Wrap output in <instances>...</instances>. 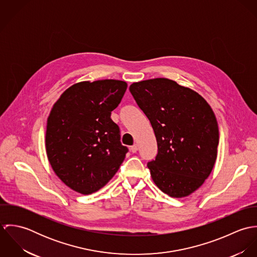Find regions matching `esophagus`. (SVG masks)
Wrapping results in <instances>:
<instances>
[{"mask_svg":"<svg viewBox=\"0 0 257 257\" xmlns=\"http://www.w3.org/2000/svg\"><path fill=\"white\" fill-rule=\"evenodd\" d=\"M138 149H139V147H138V145H134L133 147H131V151H132L133 153H136V152L138 151Z\"/></svg>","mask_w":257,"mask_h":257,"instance_id":"34e87169","label":"esophagus"}]
</instances>
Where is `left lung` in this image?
<instances>
[{
	"instance_id": "left-lung-1",
	"label": "left lung",
	"mask_w": 257,
	"mask_h": 257,
	"mask_svg": "<svg viewBox=\"0 0 257 257\" xmlns=\"http://www.w3.org/2000/svg\"><path fill=\"white\" fill-rule=\"evenodd\" d=\"M130 92L156 138L157 155L147 163L152 180L170 197L189 196L209 177L217 159L214 111L197 92L166 78L134 83Z\"/></svg>"
}]
</instances>
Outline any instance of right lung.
<instances>
[{
  "instance_id": "1",
  "label": "right lung",
  "mask_w": 257,
  "mask_h": 257,
  "mask_svg": "<svg viewBox=\"0 0 257 257\" xmlns=\"http://www.w3.org/2000/svg\"><path fill=\"white\" fill-rule=\"evenodd\" d=\"M126 87L125 82L111 79L74 84L49 113L45 136L49 163L60 180L78 193L89 195L104 187L128 151L110 118Z\"/></svg>"
}]
</instances>
